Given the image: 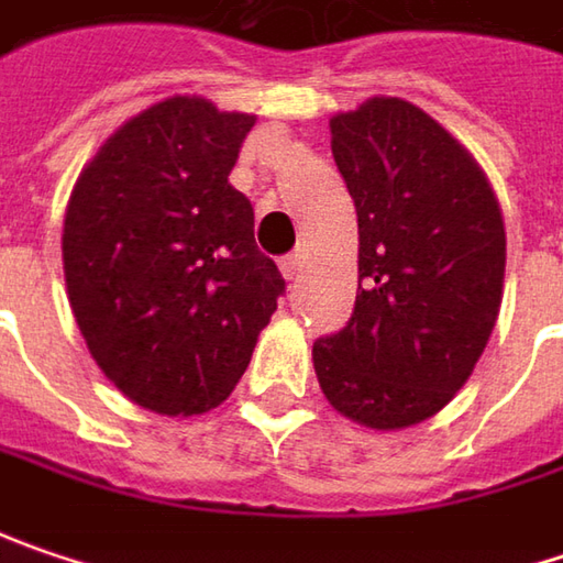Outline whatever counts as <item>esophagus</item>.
<instances>
[{"mask_svg":"<svg viewBox=\"0 0 563 563\" xmlns=\"http://www.w3.org/2000/svg\"><path fill=\"white\" fill-rule=\"evenodd\" d=\"M300 272H303V256H300V253H291L288 260H282V275H285L288 282H295Z\"/></svg>","mask_w":563,"mask_h":563,"instance_id":"1","label":"esophagus"}]
</instances>
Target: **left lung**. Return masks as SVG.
Returning <instances> with one entry per match:
<instances>
[{
	"label": "left lung",
	"instance_id": "8db88e82",
	"mask_svg": "<svg viewBox=\"0 0 563 563\" xmlns=\"http://www.w3.org/2000/svg\"><path fill=\"white\" fill-rule=\"evenodd\" d=\"M329 129L357 211V297L313 371L339 415L402 431L463 389L492 339L504 214L472 152L408 100H364Z\"/></svg>",
	"mask_w": 563,
	"mask_h": 563
}]
</instances>
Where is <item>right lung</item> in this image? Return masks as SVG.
Listing matches in <instances>:
<instances>
[{"mask_svg": "<svg viewBox=\"0 0 563 563\" xmlns=\"http://www.w3.org/2000/svg\"><path fill=\"white\" fill-rule=\"evenodd\" d=\"M253 113L196 95L117 129L71 186L63 272L81 339L135 406L202 415L243 377L285 278L228 184Z\"/></svg>", "mask_w": 563, "mask_h": 563, "instance_id": "1", "label": "right lung"}]
</instances>
